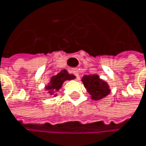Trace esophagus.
Instances as JSON below:
<instances>
[{
	"instance_id": "34e87169",
	"label": "esophagus",
	"mask_w": 146,
	"mask_h": 146,
	"mask_svg": "<svg viewBox=\"0 0 146 146\" xmlns=\"http://www.w3.org/2000/svg\"><path fill=\"white\" fill-rule=\"evenodd\" d=\"M72 74H74L76 77L79 76V70H78V68H72Z\"/></svg>"
}]
</instances>
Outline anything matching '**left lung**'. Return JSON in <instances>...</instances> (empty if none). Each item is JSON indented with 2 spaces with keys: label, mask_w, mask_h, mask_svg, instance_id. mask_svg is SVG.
<instances>
[{
  "label": "left lung",
  "mask_w": 146,
  "mask_h": 146,
  "mask_svg": "<svg viewBox=\"0 0 146 146\" xmlns=\"http://www.w3.org/2000/svg\"><path fill=\"white\" fill-rule=\"evenodd\" d=\"M82 80L94 100L101 99L110 93L107 83L102 80L98 75H85Z\"/></svg>",
  "instance_id": "8db88e82"
}]
</instances>
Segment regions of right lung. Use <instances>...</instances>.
I'll return each instance as SVG.
<instances>
[{
	"mask_svg": "<svg viewBox=\"0 0 146 146\" xmlns=\"http://www.w3.org/2000/svg\"><path fill=\"white\" fill-rule=\"evenodd\" d=\"M74 78H75V76L74 74H69L66 70H63L59 72V74H57L56 75H55L51 78L50 83L46 87V89L48 90H49L48 93H51L53 90H58L64 80H72Z\"/></svg>",
	"mask_w": 146,
	"mask_h": 146,
	"instance_id": "1",
	"label": "right lung"
}]
</instances>
